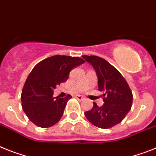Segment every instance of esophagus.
I'll list each match as a JSON object with an SVG mask.
<instances>
[{"label": "esophagus", "mask_w": 156, "mask_h": 156, "mask_svg": "<svg viewBox=\"0 0 156 156\" xmlns=\"http://www.w3.org/2000/svg\"><path fill=\"white\" fill-rule=\"evenodd\" d=\"M75 98H77V99H78V101H83L85 99V98H83V97H82V95H76Z\"/></svg>", "instance_id": "34e87169"}]
</instances>
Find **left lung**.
Returning <instances> with one entry per match:
<instances>
[{
	"label": "left lung",
	"mask_w": 156,
	"mask_h": 156,
	"mask_svg": "<svg viewBox=\"0 0 156 156\" xmlns=\"http://www.w3.org/2000/svg\"><path fill=\"white\" fill-rule=\"evenodd\" d=\"M92 65L98 77V90L103 92L101 107L94 102L92 109L85 112L90 123L101 129H109L120 123L130 111L133 93L124 77L104 58L95 55H83Z\"/></svg>",
	"instance_id": "obj_1"
}]
</instances>
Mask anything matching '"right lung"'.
Segmentation results:
<instances>
[{
    "mask_svg": "<svg viewBox=\"0 0 156 156\" xmlns=\"http://www.w3.org/2000/svg\"><path fill=\"white\" fill-rule=\"evenodd\" d=\"M78 57L54 55L36 64L27 77L21 94L22 108L31 122L40 128L53 126L61 119L68 100L53 97L54 89L69 78L73 68L84 63Z\"/></svg>",
    "mask_w": 156,
    "mask_h": 156,
    "instance_id": "obj_1",
    "label": "right lung"
}]
</instances>
